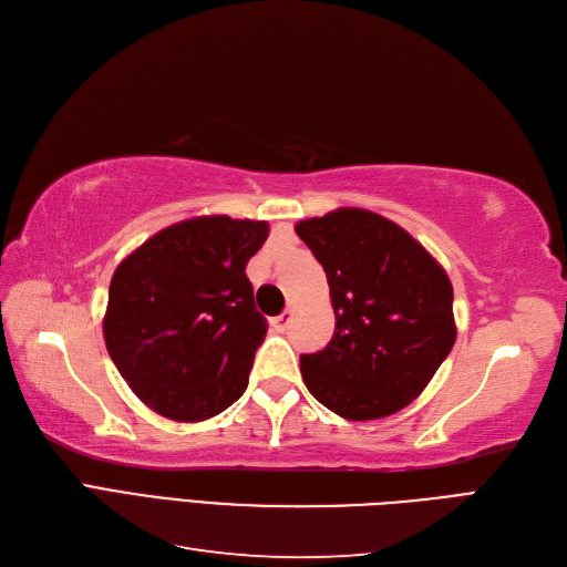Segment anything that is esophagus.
I'll use <instances>...</instances> for the list:
<instances>
[{
    "label": "esophagus",
    "instance_id": "esophagus-1",
    "mask_svg": "<svg viewBox=\"0 0 567 567\" xmlns=\"http://www.w3.org/2000/svg\"><path fill=\"white\" fill-rule=\"evenodd\" d=\"M290 321H293V312H284V315L271 319V326H274V329H277L279 333H284V331L288 329V326H290Z\"/></svg>",
    "mask_w": 567,
    "mask_h": 567
}]
</instances>
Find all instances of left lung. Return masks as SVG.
Returning a JSON list of instances; mask_svg holds the SVG:
<instances>
[{"instance_id": "left-lung-1", "label": "left lung", "mask_w": 567, "mask_h": 567, "mask_svg": "<svg viewBox=\"0 0 567 567\" xmlns=\"http://www.w3.org/2000/svg\"><path fill=\"white\" fill-rule=\"evenodd\" d=\"M298 236L326 271L336 312L329 346L300 354L326 409L373 421L416 400L456 340L447 271L400 225L362 208L302 219Z\"/></svg>"}]
</instances>
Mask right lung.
Returning <instances> with one entry per match:
<instances>
[{
  "instance_id": "right-lung-1",
  "label": "right lung",
  "mask_w": 567,
  "mask_h": 567,
  "mask_svg": "<svg viewBox=\"0 0 567 567\" xmlns=\"http://www.w3.org/2000/svg\"><path fill=\"white\" fill-rule=\"evenodd\" d=\"M267 221L208 215L151 236L117 265L104 317L120 375L161 416L196 423L248 388L267 333L246 277Z\"/></svg>"
}]
</instances>
